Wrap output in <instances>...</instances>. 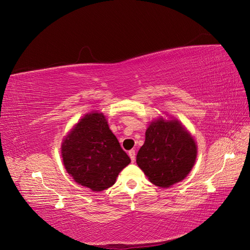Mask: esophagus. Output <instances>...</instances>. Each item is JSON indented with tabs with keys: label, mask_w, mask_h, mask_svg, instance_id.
Returning a JSON list of instances; mask_svg holds the SVG:
<instances>
[{
	"label": "esophagus",
	"mask_w": 250,
	"mask_h": 250,
	"mask_svg": "<svg viewBox=\"0 0 250 250\" xmlns=\"http://www.w3.org/2000/svg\"><path fill=\"white\" fill-rule=\"evenodd\" d=\"M128 154H129V156L131 158V162L134 163L135 162V151L134 150H130L129 152H128Z\"/></svg>",
	"instance_id": "obj_1"
}]
</instances>
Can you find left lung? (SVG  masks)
<instances>
[{
	"label": "left lung",
	"instance_id": "left-lung-1",
	"mask_svg": "<svg viewBox=\"0 0 250 250\" xmlns=\"http://www.w3.org/2000/svg\"><path fill=\"white\" fill-rule=\"evenodd\" d=\"M196 155V143L180 123L160 119L146 130L137 164L153 185L168 188L188 175Z\"/></svg>",
	"mask_w": 250,
	"mask_h": 250
}]
</instances>
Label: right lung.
<instances>
[{
  "instance_id": "right-lung-1",
  "label": "right lung",
  "mask_w": 250,
  "mask_h": 250,
  "mask_svg": "<svg viewBox=\"0 0 250 250\" xmlns=\"http://www.w3.org/2000/svg\"><path fill=\"white\" fill-rule=\"evenodd\" d=\"M62 154L67 173L81 186L99 192L116 183L130 158L99 112L88 113L62 143Z\"/></svg>"
}]
</instances>
